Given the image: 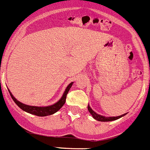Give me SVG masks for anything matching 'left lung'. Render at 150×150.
Returning a JSON list of instances; mask_svg holds the SVG:
<instances>
[{
    "instance_id": "obj_1",
    "label": "left lung",
    "mask_w": 150,
    "mask_h": 150,
    "mask_svg": "<svg viewBox=\"0 0 150 150\" xmlns=\"http://www.w3.org/2000/svg\"><path fill=\"white\" fill-rule=\"evenodd\" d=\"M88 109L89 112L91 113V115H92V117L95 119V120H98V121H102V122H107V121H112V120H117L119 118L122 117L123 116H124L126 114L123 115H120V116H117V117H104L102 116V115H97L96 112H94L93 110L91 109L89 105H88Z\"/></svg>"
}]
</instances>
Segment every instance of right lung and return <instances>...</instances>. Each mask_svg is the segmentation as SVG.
<instances>
[{"instance_id":"1","label":"right lung","mask_w":150,"mask_h":150,"mask_svg":"<svg viewBox=\"0 0 150 150\" xmlns=\"http://www.w3.org/2000/svg\"><path fill=\"white\" fill-rule=\"evenodd\" d=\"M73 82L70 83L68 85V86L66 88L65 91L64 92V94H63V96L62 97V98L59 100L58 102L56 103L53 104V105H50V106H46V107H38V106H31V105H25L24 103H21V102L18 101L13 95L11 94V92L9 91V94H10L11 97L15 103H16V105L19 107V108H21L22 110H24L25 112H28L30 114H32V115H36V116H39V117H45V116H47V115H51L53 114L56 113V112H58L59 110L63 106V105L64 104L66 101V97H67V94H68V91H69L70 88L72 86Z\"/></svg>"}]
</instances>
